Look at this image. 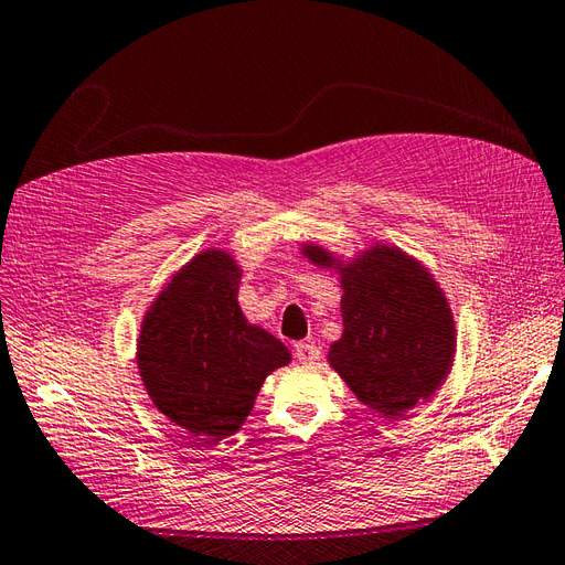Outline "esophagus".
Wrapping results in <instances>:
<instances>
[{"mask_svg": "<svg viewBox=\"0 0 565 565\" xmlns=\"http://www.w3.org/2000/svg\"><path fill=\"white\" fill-rule=\"evenodd\" d=\"M294 351H296V359L300 363H315L320 359V349L315 347L312 342H296Z\"/></svg>", "mask_w": 565, "mask_h": 565, "instance_id": "obj_1", "label": "esophagus"}]
</instances>
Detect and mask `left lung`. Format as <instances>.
<instances>
[{"label": "left lung", "instance_id": "1", "mask_svg": "<svg viewBox=\"0 0 565 565\" xmlns=\"http://www.w3.org/2000/svg\"><path fill=\"white\" fill-rule=\"evenodd\" d=\"M303 253L330 265L320 247ZM344 334L330 349L332 369L363 404L402 416L428 399L450 373L455 322L438 284L397 247L375 245L342 271Z\"/></svg>", "mask_w": 565, "mask_h": 565}]
</instances>
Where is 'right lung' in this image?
I'll return each instance as SVG.
<instances>
[{"label":"right lung","instance_id":"1","mask_svg":"<svg viewBox=\"0 0 565 565\" xmlns=\"http://www.w3.org/2000/svg\"><path fill=\"white\" fill-rule=\"evenodd\" d=\"M238 281L226 253L206 250L175 274L141 324L137 361L149 397L192 436L238 430L265 377L291 361L277 337L245 320Z\"/></svg>","mask_w":565,"mask_h":565}]
</instances>
